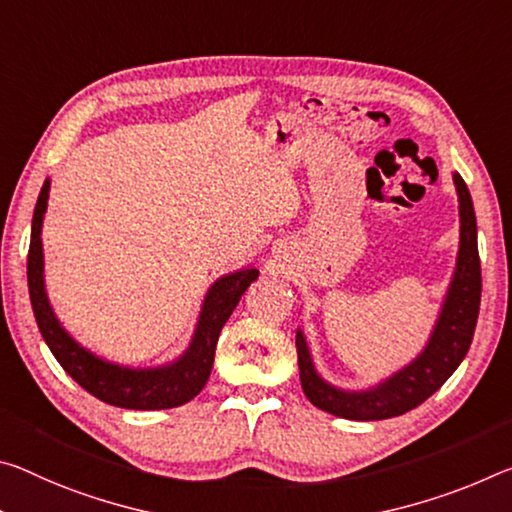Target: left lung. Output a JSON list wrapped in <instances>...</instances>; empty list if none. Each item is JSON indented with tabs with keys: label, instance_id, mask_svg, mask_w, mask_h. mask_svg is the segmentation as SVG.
Instances as JSON below:
<instances>
[{
	"label": "left lung",
	"instance_id": "left-lung-1",
	"mask_svg": "<svg viewBox=\"0 0 512 512\" xmlns=\"http://www.w3.org/2000/svg\"><path fill=\"white\" fill-rule=\"evenodd\" d=\"M453 184L458 193L460 216L456 266L431 335L415 358L369 387H337L316 369L303 328L296 330L300 385L310 403L319 410L351 421H378L405 415L433 396L465 360L474 339L478 305H481V259H478L472 196L458 173H453Z\"/></svg>",
	"mask_w": 512,
	"mask_h": 512
}]
</instances>
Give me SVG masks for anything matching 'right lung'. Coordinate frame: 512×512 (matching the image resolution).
<instances>
[{"instance_id":"add662e5","label":"right lung","mask_w":512,"mask_h":512,"mask_svg":"<svg viewBox=\"0 0 512 512\" xmlns=\"http://www.w3.org/2000/svg\"><path fill=\"white\" fill-rule=\"evenodd\" d=\"M50 177H47L31 221V243L27 259L29 298L45 344L68 376L100 399L116 408L127 410H168L177 408L202 392L214 364L216 342L234 307L257 280L259 271L253 264L216 278L202 298L196 328L189 346L175 360L157 367H129L111 362L91 348L79 344L56 316L45 287V255H43V221L50 200Z\"/></svg>"}]
</instances>
